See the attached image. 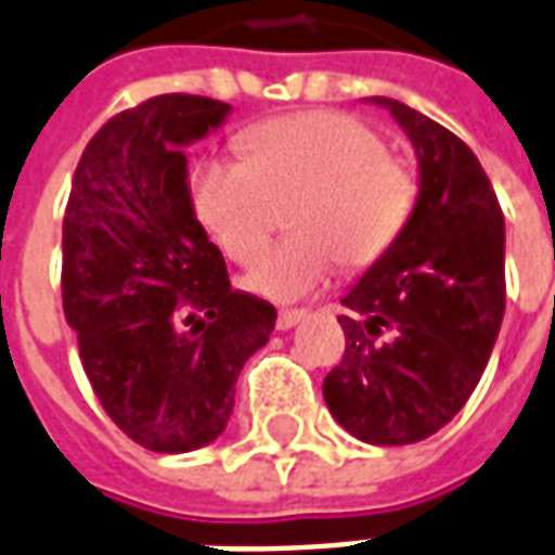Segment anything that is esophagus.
<instances>
[{"mask_svg": "<svg viewBox=\"0 0 555 555\" xmlns=\"http://www.w3.org/2000/svg\"><path fill=\"white\" fill-rule=\"evenodd\" d=\"M302 320H306V311H302V308H285V311H279L276 328L279 332H287V328H294V325L302 323Z\"/></svg>", "mask_w": 555, "mask_h": 555, "instance_id": "obj_1", "label": "esophagus"}]
</instances>
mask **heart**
I'll use <instances>...</instances> for the list:
<instances>
[{"label": "heart", "mask_w": 555, "mask_h": 555, "mask_svg": "<svg viewBox=\"0 0 555 555\" xmlns=\"http://www.w3.org/2000/svg\"><path fill=\"white\" fill-rule=\"evenodd\" d=\"M241 151L244 163L211 156L194 168V206L218 247L247 264L275 222V203L297 197L288 210L295 235L244 273V285L273 302L311 296L340 261L352 270L375 264L416 206L413 168L344 113L273 118L247 130Z\"/></svg>", "instance_id": "obj_1"}]
</instances>
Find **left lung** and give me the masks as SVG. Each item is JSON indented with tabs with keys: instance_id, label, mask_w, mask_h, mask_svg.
I'll list each match as a JSON object with an SVG mask.
<instances>
[{
	"instance_id": "8db88e82",
	"label": "left lung",
	"mask_w": 555,
	"mask_h": 555,
	"mask_svg": "<svg viewBox=\"0 0 555 555\" xmlns=\"http://www.w3.org/2000/svg\"><path fill=\"white\" fill-rule=\"evenodd\" d=\"M366 101L390 109L408 133L418 194L390 253L340 299L346 352L323 396L354 439L410 446L446 428L489 363L506 306V230L463 139L401 101Z\"/></svg>"
}]
</instances>
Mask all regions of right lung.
Returning a JSON list of instances; mask_svg holds the SVG:
<instances>
[{
    "instance_id": "1",
    "label": "right lung",
    "mask_w": 555,
    "mask_h": 555,
    "mask_svg": "<svg viewBox=\"0 0 555 555\" xmlns=\"http://www.w3.org/2000/svg\"><path fill=\"white\" fill-rule=\"evenodd\" d=\"M230 104L156 95L90 139L63 218V311L107 416L156 454L221 437L276 308L230 285L197 221L185 147Z\"/></svg>"
}]
</instances>
